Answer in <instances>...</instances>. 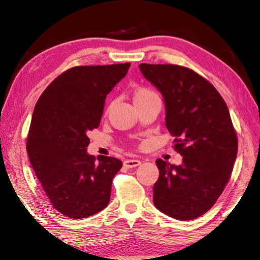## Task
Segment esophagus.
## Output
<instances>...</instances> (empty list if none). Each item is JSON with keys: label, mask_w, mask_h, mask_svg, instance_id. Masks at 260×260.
Here are the masks:
<instances>
[{"label": "esophagus", "mask_w": 260, "mask_h": 260, "mask_svg": "<svg viewBox=\"0 0 260 260\" xmlns=\"http://www.w3.org/2000/svg\"><path fill=\"white\" fill-rule=\"evenodd\" d=\"M124 165L127 169H132V168H136L141 165V161L140 159H126L124 162Z\"/></svg>", "instance_id": "1"}]
</instances>
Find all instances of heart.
<instances>
[{
  "label": "heart",
  "instance_id": "b5f03b06",
  "mask_svg": "<svg viewBox=\"0 0 260 260\" xmlns=\"http://www.w3.org/2000/svg\"><path fill=\"white\" fill-rule=\"evenodd\" d=\"M153 96H156V95L152 90L147 89V88H139V89H136L134 92V102L140 101V99L153 97Z\"/></svg>",
  "mask_w": 260,
  "mask_h": 260
}]
</instances>
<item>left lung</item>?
Returning <instances> with one entry per match:
<instances>
[{
  "mask_svg": "<svg viewBox=\"0 0 260 260\" xmlns=\"http://www.w3.org/2000/svg\"><path fill=\"white\" fill-rule=\"evenodd\" d=\"M140 70L162 93L165 125L175 136L180 165L157 158L154 206L187 221L218 200L233 172L238 140L227 105L217 89L193 70L175 64L141 63Z\"/></svg>",
  "mask_w": 260,
  "mask_h": 260,
  "instance_id": "8db88e82",
  "label": "left lung"
}]
</instances>
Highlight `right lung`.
<instances>
[{"label": "right lung", "instance_id": "1", "mask_svg": "<svg viewBox=\"0 0 260 260\" xmlns=\"http://www.w3.org/2000/svg\"><path fill=\"white\" fill-rule=\"evenodd\" d=\"M131 63L75 67L42 92L32 114L26 152L53 208L81 219L107 207L120 159L87 153L88 132L101 124L105 99Z\"/></svg>", "mask_w": 260, "mask_h": 260}]
</instances>
